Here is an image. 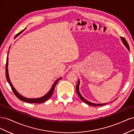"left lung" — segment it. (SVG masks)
<instances>
[{
    "label": "left lung",
    "mask_w": 134,
    "mask_h": 134,
    "mask_svg": "<svg viewBox=\"0 0 134 134\" xmlns=\"http://www.w3.org/2000/svg\"><path fill=\"white\" fill-rule=\"evenodd\" d=\"M121 40H122V41L123 43L124 44V45H125L126 47V48H127L128 50H129V49H130V48H129V44H128V43H127L126 40V39H125V38L122 37H121ZM79 84H80V80H79H79H78V84H77L76 86V93H77V94H78V95L79 98L81 99V100H82L84 103H86L88 104V105H90V106H103V105H105V104H107L106 103H101V104L93 103H92V102H90V101H88L87 99H85V98H84V97H83L82 95H81V94H80V92H79ZM116 99H115V100H116Z\"/></svg>",
    "instance_id": "obj_1"
}]
</instances>
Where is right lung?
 Wrapping results in <instances>:
<instances>
[{"label": "right lung", "mask_w": 134, "mask_h": 134, "mask_svg": "<svg viewBox=\"0 0 134 134\" xmlns=\"http://www.w3.org/2000/svg\"><path fill=\"white\" fill-rule=\"evenodd\" d=\"M25 29H26V28H25ZM25 29H24L23 30H22V31L20 32L19 33H18V34L16 35L15 38L17 37L18 35L21 34L22 32H23V31H25ZM10 47H9V48H10ZM8 54H9V52H8ZM8 57L7 56V62H6V67H5V75H6L7 80L8 81V83L10 85V86L12 88V90L13 91L14 94L16 96V97H17L19 99L23 100V101H24V102H27V103H43L44 102H45V101H46L47 99H49L50 97H51V96L52 95V94H53V93H54V89L55 88L56 84H57V83L59 82V81L61 79H62V77H61V78H59V79L56 80L55 82V83L53 84V85H52V86L50 90L48 91V92L47 93V94L44 95V96H43L42 97H40V98H25V97H24L23 96H22V95L20 94L17 91H16V90L14 88L13 85H12V84L10 82V79H9V76L8 69Z\"/></svg>", "instance_id": "add662e5"}]
</instances>
